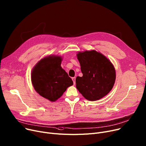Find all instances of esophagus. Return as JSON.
<instances>
[{
    "mask_svg": "<svg viewBox=\"0 0 146 146\" xmlns=\"http://www.w3.org/2000/svg\"><path fill=\"white\" fill-rule=\"evenodd\" d=\"M72 81H73V82H74V85H75V80H76V78L75 77H73L72 78Z\"/></svg>",
    "mask_w": 146,
    "mask_h": 146,
    "instance_id": "1",
    "label": "esophagus"
}]
</instances>
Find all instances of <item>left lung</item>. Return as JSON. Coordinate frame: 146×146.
<instances>
[{"label":"left lung","instance_id":"1","mask_svg":"<svg viewBox=\"0 0 146 146\" xmlns=\"http://www.w3.org/2000/svg\"><path fill=\"white\" fill-rule=\"evenodd\" d=\"M82 77L76 78V87L82 96L90 101L107 95L116 80L114 65L105 56L95 50L78 52Z\"/></svg>","mask_w":146,"mask_h":146}]
</instances>
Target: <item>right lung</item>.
Here are the masks:
<instances>
[{
	"label": "right lung",
	"mask_w": 146,
	"mask_h": 146,
	"mask_svg": "<svg viewBox=\"0 0 146 146\" xmlns=\"http://www.w3.org/2000/svg\"><path fill=\"white\" fill-rule=\"evenodd\" d=\"M62 57L50 55L41 59L31 73L32 85L41 96L55 102L59 99L73 81L61 66Z\"/></svg>",
	"instance_id": "add662e5"
}]
</instances>
